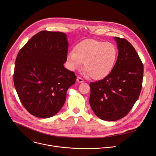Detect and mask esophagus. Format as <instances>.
I'll return each mask as SVG.
<instances>
[{"mask_svg": "<svg viewBox=\"0 0 156 156\" xmlns=\"http://www.w3.org/2000/svg\"><path fill=\"white\" fill-rule=\"evenodd\" d=\"M76 81H78V83H83V82H84V80H83L82 78H81L79 77V76H78V77H77Z\"/></svg>", "mask_w": 156, "mask_h": 156, "instance_id": "obj_1", "label": "esophagus"}]
</instances>
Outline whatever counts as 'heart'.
Returning <instances> with one entry per match:
<instances>
[{"label": "heart", "mask_w": 156, "mask_h": 156, "mask_svg": "<svg viewBox=\"0 0 156 156\" xmlns=\"http://www.w3.org/2000/svg\"><path fill=\"white\" fill-rule=\"evenodd\" d=\"M117 56V48L113 44L86 39L75 46V52L68 54L67 61L71 70L79 68L83 62V69L88 77L101 80L111 71Z\"/></svg>", "instance_id": "obj_1"}]
</instances>
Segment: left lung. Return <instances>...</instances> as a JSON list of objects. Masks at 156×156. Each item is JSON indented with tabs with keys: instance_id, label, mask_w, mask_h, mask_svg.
I'll use <instances>...</instances> for the list:
<instances>
[{
	"instance_id": "obj_1",
	"label": "left lung",
	"mask_w": 156,
	"mask_h": 156,
	"mask_svg": "<svg viewBox=\"0 0 156 156\" xmlns=\"http://www.w3.org/2000/svg\"><path fill=\"white\" fill-rule=\"evenodd\" d=\"M118 55L109 75L90 83L89 102L95 115L112 121L126 116L140 95L144 66L128 40L114 37Z\"/></svg>"
}]
</instances>
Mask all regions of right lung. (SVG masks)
<instances>
[{
  "instance_id": "1",
  "label": "right lung",
  "mask_w": 156,
  "mask_h": 156,
  "mask_svg": "<svg viewBox=\"0 0 156 156\" xmlns=\"http://www.w3.org/2000/svg\"><path fill=\"white\" fill-rule=\"evenodd\" d=\"M62 32L41 31L20 51L15 62L14 83L23 106L33 116L51 118L66 101L76 76L64 67L68 51Z\"/></svg>"
}]
</instances>
